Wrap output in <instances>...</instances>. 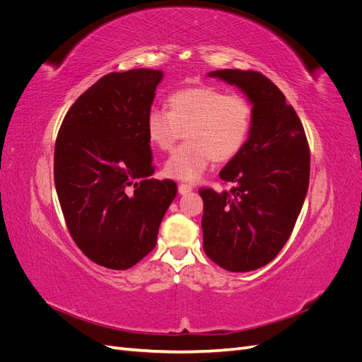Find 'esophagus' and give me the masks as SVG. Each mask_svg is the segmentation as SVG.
<instances>
[{"label": "esophagus", "instance_id": "1", "mask_svg": "<svg viewBox=\"0 0 362 362\" xmlns=\"http://www.w3.org/2000/svg\"><path fill=\"white\" fill-rule=\"evenodd\" d=\"M178 192H180V194H187V193L193 192V187H192L190 184H180L178 185Z\"/></svg>", "mask_w": 362, "mask_h": 362}]
</instances>
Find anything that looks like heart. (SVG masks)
Returning a JSON list of instances; mask_svg holds the SVG:
<instances>
[{"label":"heart","mask_w":362,"mask_h":362,"mask_svg":"<svg viewBox=\"0 0 362 362\" xmlns=\"http://www.w3.org/2000/svg\"><path fill=\"white\" fill-rule=\"evenodd\" d=\"M168 112L152 108L146 116L149 144L169 151L185 131L184 146L164 163V173L181 181H196L214 160L225 163L246 145L254 107L242 95H228L210 86H196L169 95Z\"/></svg>","instance_id":"obj_1"}]
</instances>
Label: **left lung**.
<instances>
[{"mask_svg": "<svg viewBox=\"0 0 362 362\" xmlns=\"http://www.w3.org/2000/svg\"><path fill=\"white\" fill-rule=\"evenodd\" d=\"M208 76L238 87L254 107L240 154L221 170L231 189H201L204 250L229 272L266 266L287 243L310 184V148L286 96L255 71L221 69Z\"/></svg>", "mask_w": 362, "mask_h": 362, "instance_id": "8db88e82", "label": "left lung"}]
</instances>
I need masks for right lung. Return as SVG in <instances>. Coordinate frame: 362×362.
<instances>
[{
  "label": "right lung",
  "instance_id": "right-lung-1",
  "mask_svg": "<svg viewBox=\"0 0 362 362\" xmlns=\"http://www.w3.org/2000/svg\"><path fill=\"white\" fill-rule=\"evenodd\" d=\"M163 72L131 69L98 80L63 119L54 149V182L69 234L83 254L127 270L156 247L177 196L154 173L146 116Z\"/></svg>",
  "mask_w": 362,
  "mask_h": 362
}]
</instances>
